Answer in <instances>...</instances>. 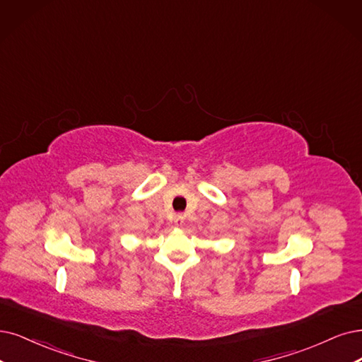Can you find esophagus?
<instances>
[{
  "instance_id": "1",
  "label": "esophagus",
  "mask_w": 362,
  "mask_h": 362,
  "mask_svg": "<svg viewBox=\"0 0 362 362\" xmlns=\"http://www.w3.org/2000/svg\"><path fill=\"white\" fill-rule=\"evenodd\" d=\"M173 222H174V225H176V226H182L185 223V218L182 215H176V216H174Z\"/></svg>"
}]
</instances>
